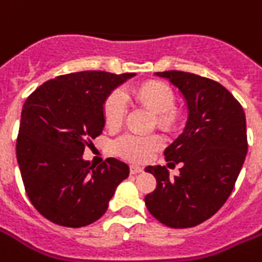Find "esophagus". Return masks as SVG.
Segmentation results:
<instances>
[{
	"instance_id": "obj_1",
	"label": "esophagus",
	"mask_w": 262,
	"mask_h": 262,
	"mask_svg": "<svg viewBox=\"0 0 262 262\" xmlns=\"http://www.w3.org/2000/svg\"><path fill=\"white\" fill-rule=\"evenodd\" d=\"M129 171H131V174H139V172L143 171V168L139 167V166H131Z\"/></svg>"
}]
</instances>
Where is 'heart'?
<instances>
[{
    "instance_id": "1",
    "label": "heart",
    "mask_w": 262,
    "mask_h": 262,
    "mask_svg": "<svg viewBox=\"0 0 262 262\" xmlns=\"http://www.w3.org/2000/svg\"><path fill=\"white\" fill-rule=\"evenodd\" d=\"M127 92L114 91L108 95L103 105L105 126L119 128L127 112ZM131 96L136 103L143 105L155 116V122L162 128L170 129L178 123L179 112L175 108V92L167 83L159 80L144 81L135 87ZM162 146L161 136L127 134L115 142V150L120 157L133 162H146Z\"/></svg>"
}]
</instances>
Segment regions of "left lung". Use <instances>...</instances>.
Segmentation results:
<instances>
[{
  "instance_id": "left-lung-1",
  "label": "left lung",
  "mask_w": 262,
  "mask_h": 262,
  "mask_svg": "<svg viewBox=\"0 0 262 262\" xmlns=\"http://www.w3.org/2000/svg\"><path fill=\"white\" fill-rule=\"evenodd\" d=\"M179 90L187 105L183 133L165 150L167 166L178 165L170 179L166 166H148L157 189L144 196L152 215L174 229L193 228L226 202L248 152L243 105L221 84L181 71L157 72Z\"/></svg>"
}]
</instances>
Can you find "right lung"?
I'll list each match as a JSON object with an SVG mask.
<instances>
[{
	"label": "right lung",
	"mask_w": 262,
	"mask_h": 262,
	"mask_svg": "<svg viewBox=\"0 0 262 262\" xmlns=\"http://www.w3.org/2000/svg\"><path fill=\"white\" fill-rule=\"evenodd\" d=\"M135 73L84 71L45 81L21 112L16 152L25 191L36 210L53 224L81 228L107 211L127 163L108 158L84 161L85 144L104 128L103 105Z\"/></svg>",
	"instance_id": "obj_1"
}]
</instances>
